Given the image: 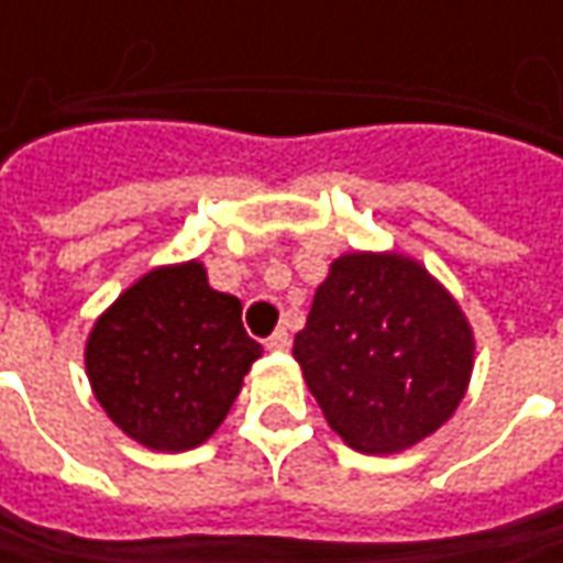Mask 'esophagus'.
Masks as SVG:
<instances>
[{"label": "esophagus", "instance_id": "34e87169", "mask_svg": "<svg viewBox=\"0 0 563 563\" xmlns=\"http://www.w3.org/2000/svg\"><path fill=\"white\" fill-rule=\"evenodd\" d=\"M264 345H267L271 352H286V349H289V333H286V330H274Z\"/></svg>", "mask_w": 563, "mask_h": 563}]
</instances>
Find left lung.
<instances>
[{
    "label": "left lung",
    "instance_id": "obj_1",
    "mask_svg": "<svg viewBox=\"0 0 563 563\" xmlns=\"http://www.w3.org/2000/svg\"><path fill=\"white\" fill-rule=\"evenodd\" d=\"M292 355L342 442L393 455L455 415L474 371V330L420 262L352 252L330 264Z\"/></svg>",
    "mask_w": 563,
    "mask_h": 563
}]
</instances>
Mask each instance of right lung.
<instances>
[{
	"instance_id": "obj_1",
	"label": "right lung",
	"mask_w": 563,
	"mask_h": 563,
	"mask_svg": "<svg viewBox=\"0 0 563 563\" xmlns=\"http://www.w3.org/2000/svg\"><path fill=\"white\" fill-rule=\"evenodd\" d=\"M262 345L243 305L208 286L199 262L155 267L124 289L87 340V377L106 415L155 452L211 437Z\"/></svg>"
}]
</instances>
